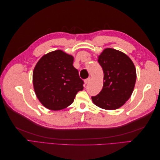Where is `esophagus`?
Returning a JSON list of instances; mask_svg holds the SVG:
<instances>
[{
  "mask_svg": "<svg viewBox=\"0 0 160 160\" xmlns=\"http://www.w3.org/2000/svg\"><path fill=\"white\" fill-rule=\"evenodd\" d=\"M91 81V78H90V77H89V78L85 79L84 82H85V84H88V83H89V81Z\"/></svg>",
  "mask_w": 160,
  "mask_h": 160,
  "instance_id": "esophagus-1",
  "label": "esophagus"
}]
</instances>
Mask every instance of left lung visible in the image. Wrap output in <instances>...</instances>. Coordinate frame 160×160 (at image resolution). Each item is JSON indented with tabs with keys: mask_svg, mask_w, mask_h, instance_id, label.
I'll use <instances>...</instances> for the list:
<instances>
[{
	"mask_svg": "<svg viewBox=\"0 0 160 160\" xmlns=\"http://www.w3.org/2000/svg\"><path fill=\"white\" fill-rule=\"evenodd\" d=\"M103 71V85L100 93L92 96L99 108L114 110L122 107L132 95L136 81V70L130 58L123 52L111 48L99 56Z\"/></svg>",
	"mask_w": 160,
	"mask_h": 160,
	"instance_id": "1",
	"label": "left lung"
}]
</instances>
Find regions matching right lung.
Instances as JSON below:
<instances>
[{
	"instance_id": "right-lung-1",
	"label": "right lung",
	"mask_w": 160,
	"mask_h": 160,
	"mask_svg": "<svg viewBox=\"0 0 160 160\" xmlns=\"http://www.w3.org/2000/svg\"><path fill=\"white\" fill-rule=\"evenodd\" d=\"M73 57L61 50L49 52L38 61L32 74L35 94L43 106L61 110L73 102L84 82L72 65Z\"/></svg>"
}]
</instances>
